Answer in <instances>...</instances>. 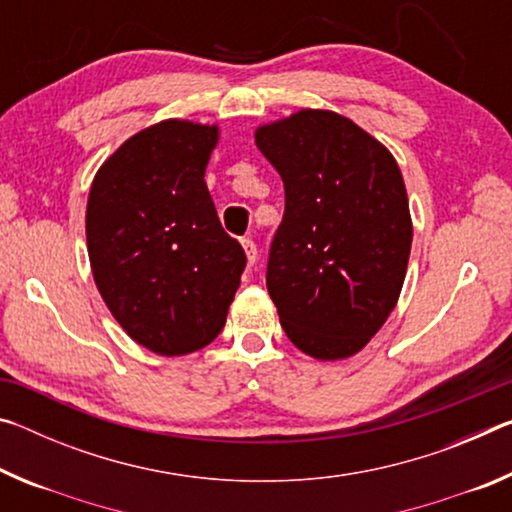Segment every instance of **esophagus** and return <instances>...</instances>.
I'll list each match as a JSON object with an SVG mask.
<instances>
[{
  "label": "esophagus",
  "instance_id": "1",
  "mask_svg": "<svg viewBox=\"0 0 512 512\" xmlns=\"http://www.w3.org/2000/svg\"><path fill=\"white\" fill-rule=\"evenodd\" d=\"M241 246H244V253L248 257V264L253 266L255 259H257V244L250 237H246V239H241Z\"/></svg>",
  "mask_w": 512,
  "mask_h": 512
}]
</instances>
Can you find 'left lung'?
Instances as JSON below:
<instances>
[{"label": "left lung", "instance_id": "1", "mask_svg": "<svg viewBox=\"0 0 512 512\" xmlns=\"http://www.w3.org/2000/svg\"><path fill=\"white\" fill-rule=\"evenodd\" d=\"M284 183L266 287L291 343L314 359L357 354L400 298L413 225L384 144L332 110L257 128Z\"/></svg>", "mask_w": 512, "mask_h": 512}]
</instances>
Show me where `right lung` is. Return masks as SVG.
<instances>
[{"label":"right lung","instance_id":"add662e5","mask_svg":"<svg viewBox=\"0 0 512 512\" xmlns=\"http://www.w3.org/2000/svg\"><path fill=\"white\" fill-rule=\"evenodd\" d=\"M216 142V126L160 121L121 144L90 189L97 289L126 334L164 357L219 336L246 268L203 180Z\"/></svg>","mask_w":512,"mask_h":512}]
</instances>
